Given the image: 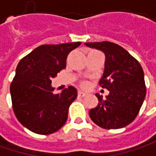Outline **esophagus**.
<instances>
[{
    "mask_svg": "<svg viewBox=\"0 0 156 156\" xmlns=\"http://www.w3.org/2000/svg\"><path fill=\"white\" fill-rule=\"evenodd\" d=\"M86 96V94L85 93H82L81 91H79L78 92V98H84Z\"/></svg>",
    "mask_w": 156,
    "mask_h": 156,
    "instance_id": "34e87169",
    "label": "esophagus"
}]
</instances>
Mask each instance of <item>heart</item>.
Returning <instances> with one entry per match:
<instances>
[{"label": "heart", "instance_id": "1", "mask_svg": "<svg viewBox=\"0 0 156 156\" xmlns=\"http://www.w3.org/2000/svg\"><path fill=\"white\" fill-rule=\"evenodd\" d=\"M80 86L82 89H87L89 87V82L87 81H82V82H80Z\"/></svg>", "mask_w": 156, "mask_h": 156}]
</instances>
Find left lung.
Here are the masks:
<instances>
[{
    "label": "left lung",
    "instance_id": "obj_1",
    "mask_svg": "<svg viewBox=\"0 0 156 156\" xmlns=\"http://www.w3.org/2000/svg\"><path fill=\"white\" fill-rule=\"evenodd\" d=\"M84 44L105 52V72L99 85L110 91L106 99L96 95L99 102L90 111L91 120L104 129L126 126L137 117L146 97L142 67L117 44L103 41Z\"/></svg>",
    "mask_w": 156,
    "mask_h": 156
}]
</instances>
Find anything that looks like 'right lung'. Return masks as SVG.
Here are the masks:
<instances>
[{"label":"right lung","instance_id":"1","mask_svg":"<svg viewBox=\"0 0 156 156\" xmlns=\"http://www.w3.org/2000/svg\"><path fill=\"white\" fill-rule=\"evenodd\" d=\"M81 44H42L20 60L10 85L12 107L16 119L30 131L47 135L66 123L77 90L69 86L54 94L51 79L66 68L67 55Z\"/></svg>","mask_w":156,"mask_h":156}]
</instances>
